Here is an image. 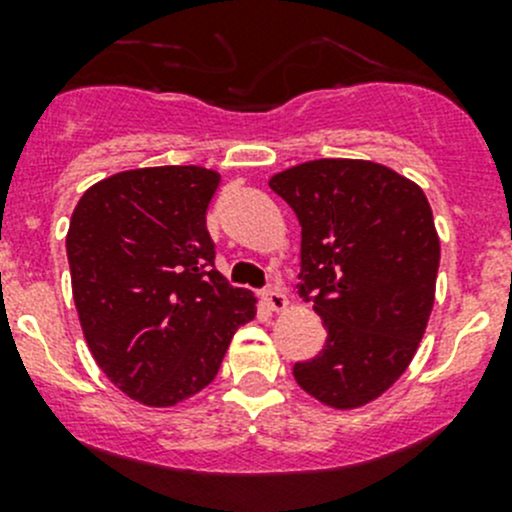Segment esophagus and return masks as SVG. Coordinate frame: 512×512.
<instances>
[{"label": "esophagus", "mask_w": 512, "mask_h": 512, "mask_svg": "<svg viewBox=\"0 0 512 512\" xmlns=\"http://www.w3.org/2000/svg\"><path fill=\"white\" fill-rule=\"evenodd\" d=\"M262 299H265V304L272 309V312H285L287 309V297L280 292V289H267V292L262 294Z\"/></svg>", "instance_id": "1"}]
</instances>
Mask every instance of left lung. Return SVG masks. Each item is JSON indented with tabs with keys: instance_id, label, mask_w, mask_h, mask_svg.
<instances>
[{
	"instance_id": "left-lung-1",
	"label": "left lung",
	"mask_w": 512,
	"mask_h": 512,
	"mask_svg": "<svg viewBox=\"0 0 512 512\" xmlns=\"http://www.w3.org/2000/svg\"><path fill=\"white\" fill-rule=\"evenodd\" d=\"M270 188L302 225L299 292L327 327L294 379L329 409H361L399 381L426 334L441 262L431 205L414 180L356 158L292 165Z\"/></svg>"
}]
</instances>
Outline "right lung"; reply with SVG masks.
I'll list each match as a JSON object with an SVG mask.
<instances>
[{
  "instance_id": "obj_1",
  "label": "right lung",
  "mask_w": 512,
  "mask_h": 512,
  "mask_svg": "<svg viewBox=\"0 0 512 512\" xmlns=\"http://www.w3.org/2000/svg\"><path fill=\"white\" fill-rule=\"evenodd\" d=\"M218 170L133 168L91 185L66 232L71 292L103 374L143 406L168 409L218 376L255 294L213 267L205 210Z\"/></svg>"
}]
</instances>
